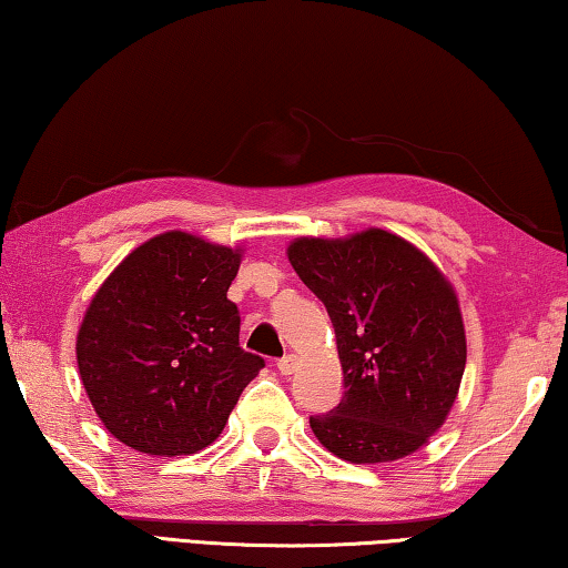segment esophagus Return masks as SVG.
<instances>
[{
	"instance_id": "esophagus-1",
	"label": "esophagus",
	"mask_w": 568,
	"mask_h": 568,
	"mask_svg": "<svg viewBox=\"0 0 568 568\" xmlns=\"http://www.w3.org/2000/svg\"><path fill=\"white\" fill-rule=\"evenodd\" d=\"M296 365H300V357H296V355H284L282 359L276 362V367H278V372H282V375H292Z\"/></svg>"
}]
</instances>
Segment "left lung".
<instances>
[{"instance_id": "1", "label": "left lung", "mask_w": 568, "mask_h": 568, "mask_svg": "<svg viewBox=\"0 0 568 568\" xmlns=\"http://www.w3.org/2000/svg\"><path fill=\"white\" fill-rule=\"evenodd\" d=\"M337 337L345 395L310 417L329 453L357 466L420 450L448 420L466 369V324L453 284L410 241L385 229L300 236L286 248Z\"/></svg>"}]
</instances>
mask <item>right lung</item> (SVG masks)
I'll return each instance as SVG.
<instances>
[{
	"instance_id": "add662e5",
	"label": "right lung",
	"mask_w": 568,
	"mask_h": 568,
	"mask_svg": "<svg viewBox=\"0 0 568 568\" xmlns=\"http://www.w3.org/2000/svg\"><path fill=\"white\" fill-rule=\"evenodd\" d=\"M244 248L165 231L130 251L78 329L82 387L105 430L145 455H191L219 438L264 359L239 347L226 292Z\"/></svg>"
}]
</instances>
